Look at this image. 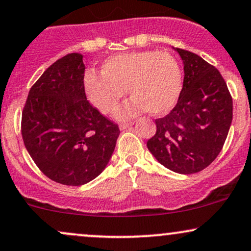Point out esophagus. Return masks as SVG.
<instances>
[{
    "label": "esophagus",
    "mask_w": 251,
    "mask_h": 251,
    "mask_svg": "<svg viewBox=\"0 0 251 251\" xmlns=\"http://www.w3.org/2000/svg\"><path fill=\"white\" fill-rule=\"evenodd\" d=\"M132 125H133V124H132V123H129V124H120L119 128L122 129V131H124V129L131 128V127H132Z\"/></svg>",
    "instance_id": "obj_1"
}]
</instances>
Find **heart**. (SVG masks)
Listing matches in <instances>:
<instances>
[{"instance_id":"heart-1","label":"heart","mask_w":251,"mask_h":251,"mask_svg":"<svg viewBox=\"0 0 251 251\" xmlns=\"http://www.w3.org/2000/svg\"><path fill=\"white\" fill-rule=\"evenodd\" d=\"M84 86L89 100L101 113L113 112L128 90L133 99L118 111L119 119H131L145 111L164 116L179 100L182 71L166 51L120 53L102 63L100 76L86 74Z\"/></svg>"}]
</instances>
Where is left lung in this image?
<instances>
[{
    "label": "left lung",
    "instance_id": "left-lung-1",
    "mask_svg": "<svg viewBox=\"0 0 251 251\" xmlns=\"http://www.w3.org/2000/svg\"><path fill=\"white\" fill-rule=\"evenodd\" d=\"M183 63V86L176 105L155 120L147 147L162 166L179 174L208 167L227 139L232 99L217 69L191 51L174 49Z\"/></svg>",
    "mask_w": 251,
    "mask_h": 251
}]
</instances>
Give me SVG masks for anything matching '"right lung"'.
I'll return each instance as SVG.
<instances>
[{
    "instance_id": "obj_1",
    "label": "right lung",
    "mask_w": 251,
    "mask_h": 251,
    "mask_svg": "<svg viewBox=\"0 0 251 251\" xmlns=\"http://www.w3.org/2000/svg\"><path fill=\"white\" fill-rule=\"evenodd\" d=\"M85 65L69 53L49 66L30 89L22 113V137L44 175L81 186L105 170L119 137L117 124L87 101Z\"/></svg>"
}]
</instances>
